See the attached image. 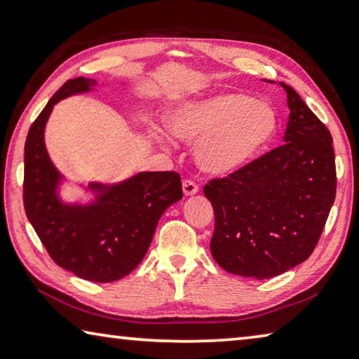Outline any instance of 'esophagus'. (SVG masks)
I'll return each instance as SVG.
<instances>
[{
	"label": "esophagus",
	"mask_w": 359,
	"mask_h": 359,
	"mask_svg": "<svg viewBox=\"0 0 359 359\" xmlns=\"http://www.w3.org/2000/svg\"><path fill=\"white\" fill-rule=\"evenodd\" d=\"M182 188H184L185 196H193V194H196L198 190H199V187H198L196 182L191 180V179H185L184 184H182Z\"/></svg>",
	"instance_id": "1"
}]
</instances>
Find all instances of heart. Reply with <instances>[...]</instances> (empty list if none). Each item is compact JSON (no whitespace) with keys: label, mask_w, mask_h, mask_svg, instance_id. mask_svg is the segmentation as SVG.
Masks as SVG:
<instances>
[{"label":"heart","mask_w":359,"mask_h":359,"mask_svg":"<svg viewBox=\"0 0 359 359\" xmlns=\"http://www.w3.org/2000/svg\"><path fill=\"white\" fill-rule=\"evenodd\" d=\"M169 126L184 141H201L199 166L223 175L244 168L266 149L276 135L277 117L266 102L226 93L179 109Z\"/></svg>","instance_id":"heart-1"}]
</instances>
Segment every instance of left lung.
<instances>
[{
    "mask_svg": "<svg viewBox=\"0 0 359 359\" xmlns=\"http://www.w3.org/2000/svg\"><path fill=\"white\" fill-rule=\"evenodd\" d=\"M285 144L215 177L204 194L215 214L212 257L224 271L263 280L311 257L336 198L332 136L293 88Z\"/></svg>",
    "mask_w": 359,
    "mask_h": 359,
    "instance_id": "1",
    "label": "left lung"
}]
</instances>
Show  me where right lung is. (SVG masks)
Listing matches in <instances>:
<instances>
[{"label":"right lung","instance_id":"1","mask_svg":"<svg viewBox=\"0 0 359 359\" xmlns=\"http://www.w3.org/2000/svg\"><path fill=\"white\" fill-rule=\"evenodd\" d=\"M93 85L96 81L85 77L65 82L29 126L23 205L53 263L85 280L107 283L128 276L141 263L163 212L180 201L184 193L180 175L163 171L142 172L109 188L98 204L90 208L58 201L55 185L60 174L46 151V121L55 102L88 92Z\"/></svg>","mask_w":359,"mask_h":359}]
</instances>
